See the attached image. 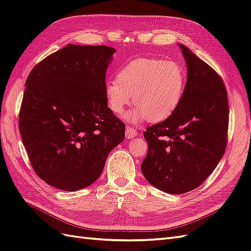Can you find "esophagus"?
<instances>
[{
  "label": "esophagus",
  "instance_id": "obj_1",
  "mask_svg": "<svg viewBox=\"0 0 251 251\" xmlns=\"http://www.w3.org/2000/svg\"><path fill=\"white\" fill-rule=\"evenodd\" d=\"M126 138H129V139L135 137V136H137V131L134 129V127H132L130 126H126Z\"/></svg>",
  "mask_w": 251,
  "mask_h": 251
}]
</instances>
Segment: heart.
Here are the masks:
<instances>
[{"mask_svg": "<svg viewBox=\"0 0 251 251\" xmlns=\"http://www.w3.org/2000/svg\"><path fill=\"white\" fill-rule=\"evenodd\" d=\"M185 85L186 73L178 62L136 58L121 67L116 79L106 82L105 96L109 108L117 115L125 111L133 96L136 107L126 115V119L158 122L178 108Z\"/></svg>", "mask_w": 251, "mask_h": 251, "instance_id": "b5f03b06", "label": "heart"}]
</instances>
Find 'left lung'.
<instances>
[{
    "instance_id": "obj_1",
    "label": "left lung",
    "mask_w": 251,
    "mask_h": 251,
    "mask_svg": "<svg viewBox=\"0 0 251 251\" xmlns=\"http://www.w3.org/2000/svg\"><path fill=\"white\" fill-rule=\"evenodd\" d=\"M187 67L182 101L167 119L147 127L148 152L142 172L150 184L169 194H184L205 181L227 146L229 106L222 77L185 46Z\"/></svg>"
}]
</instances>
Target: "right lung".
I'll list each match as a JSON object with an SVG mask.
<instances>
[{
  "mask_svg": "<svg viewBox=\"0 0 251 251\" xmlns=\"http://www.w3.org/2000/svg\"><path fill=\"white\" fill-rule=\"evenodd\" d=\"M115 49L68 45L29 72L19 131L34 172L68 192L99 178L126 126L107 107L105 72Z\"/></svg>",
  "mask_w": 251,
  "mask_h": 251,
  "instance_id": "add662e5",
  "label": "right lung"
}]
</instances>
